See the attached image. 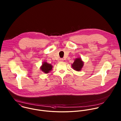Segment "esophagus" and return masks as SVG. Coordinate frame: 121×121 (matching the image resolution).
<instances>
[{"label": "esophagus", "mask_w": 121, "mask_h": 121, "mask_svg": "<svg viewBox=\"0 0 121 121\" xmlns=\"http://www.w3.org/2000/svg\"><path fill=\"white\" fill-rule=\"evenodd\" d=\"M58 62H63V61H64V59H63V58H60V59L58 60Z\"/></svg>", "instance_id": "esophagus-1"}]
</instances>
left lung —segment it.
I'll list each match as a JSON object with an SVG mask.
<instances>
[{
	"mask_svg": "<svg viewBox=\"0 0 121 121\" xmlns=\"http://www.w3.org/2000/svg\"><path fill=\"white\" fill-rule=\"evenodd\" d=\"M83 64V62L82 61L81 58H77L75 60L74 62L72 65V67L74 70L78 72L81 70Z\"/></svg>",
	"mask_w": 121,
	"mask_h": 121,
	"instance_id": "8db88e82",
	"label": "left lung"
}]
</instances>
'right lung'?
Returning <instances> with one entry per match:
<instances>
[{"label": "right lung", "instance_id": "1", "mask_svg": "<svg viewBox=\"0 0 121 121\" xmlns=\"http://www.w3.org/2000/svg\"><path fill=\"white\" fill-rule=\"evenodd\" d=\"M52 66L50 64H48L46 62H44L41 67V70L45 73H48L51 71Z\"/></svg>", "mask_w": 121, "mask_h": 121}]
</instances>
